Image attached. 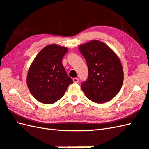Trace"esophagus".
Returning <instances> with one entry per match:
<instances>
[{"mask_svg": "<svg viewBox=\"0 0 149 149\" xmlns=\"http://www.w3.org/2000/svg\"><path fill=\"white\" fill-rule=\"evenodd\" d=\"M73 81L74 82V83H76V84L78 83V81H79L78 78H73Z\"/></svg>", "mask_w": 149, "mask_h": 149, "instance_id": "34e87169", "label": "esophagus"}]
</instances>
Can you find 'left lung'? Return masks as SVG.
Masks as SVG:
<instances>
[{
	"label": "left lung",
	"mask_w": 149,
	"mask_h": 149,
	"mask_svg": "<svg viewBox=\"0 0 149 149\" xmlns=\"http://www.w3.org/2000/svg\"><path fill=\"white\" fill-rule=\"evenodd\" d=\"M78 48L88 69L87 80L81 85L85 96L97 103L111 100L123 84L124 72L119 58L100 41H91L80 45Z\"/></svg>",
	"instance_id": "1"
}]
</instances>
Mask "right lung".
Listing matches in <instances>:
<instances>
[{"label": "right lung", "mask_w": 149, "mask_h": 149, "mask_svg": "<svg viewBox=\"0 0 149 149\" xmlns=\"http://www.w3.org/2000/svg\"><path fill=\"white\" fill-rule=\"evenodd\" d=\"M68 49L49 45L39 52L30 67L27 84L36 100L44 104H53L61 99L68 86L73 83L62 63Z\"/></svg>", "instance_id": "add662e5"}]
</instances>
